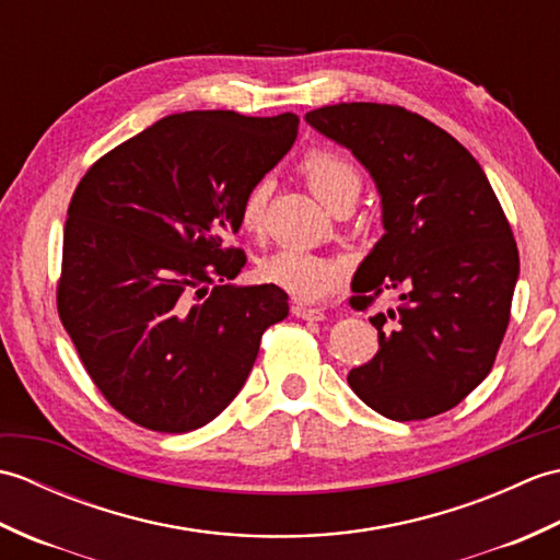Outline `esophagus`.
Returning a JSON list of instances; mask_svg holds the SVG:
<instances>
[{
	"mask_svg": "<svg viewBox=\"0 0 560 560\" xmlns=\"http://www.w3.org/2000/svg\"><path fill=\"white\" fill-rule=\"evenodd\" d=\"M293 315L301 319H325L323 307H311L305 303H293Z\"/></svg>",
	"mask_w": 560,
	"mask_h": 560,
	"instance_id": "esophagus-1",
	"label": "esophagus"
}]
</instances>
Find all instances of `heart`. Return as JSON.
Returning <instances> with one entry per match:
<instances>
[{
  "instance_id": "1",
  "label": "heart",
  "mask_w": 560,
  "mask_h": 560,
  "mask_svg": "<svg viewBox=\"0 0 560 560\" xmlns=\"http://www.w3.org/2000/svg\"><path fill=\"white\" fill-rule=\"evenodd\" d=\"M299 173L307 189L323 201L327 209H335L341 201H355L361 192V173L355 165L335 149H311L299 161ZM269 183L259 180L247 189L241 201L243 231L261 235L267 229ZM259 279L295 295L299 301H323L339 289L347 273V265L329 255L307 253V249L283 247L259 261Z\"/></svg>"
}]
</instances>
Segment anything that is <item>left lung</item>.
I'll list each match as a JSON object with an SVG mask.
<instances>
[{"instance_id":"8db88e82","label":"left lung","mask_w":560,"mask_h":560,"mask_svg":"<svg viewBox=\"0 0 560 560\" xmlns=\"http://www.w3.org/2000/svg\"><path fill=\"white\" fill-rule=\"evenodd\" d=\"M305 122L335 139L373 175L385 235L351 281V307L401 289L387 311L398 325L353 368L349 385L392 421L450 411L491 373L520 273L513 229L477 159L445 129L399 105L339 103Z\"/></svg>"}]
</instances>
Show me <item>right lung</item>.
I'll use <instances>...</instances> for the list:
<instances>
[{
    "label": "right lung",
    "mask_w": 560,
    "mask_h": 560,
    "mask_svg": "<svg viewBox=\"0 0 560 560\" xmlns=\"http://www.w3.org/2000/svg\"><path fill=\"white\" fill-rule=\"evenodd\" d=\"M299 115H168L91 165L69 201L57 313L93 385L125 419L187 433L229 407L279 287H231L241 201L299 137ZM218 287L208 291V283Z\"/></svg>",
    "instance_id": "add662e5"
}]
</instances>
